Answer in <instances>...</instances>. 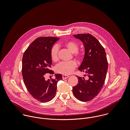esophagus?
I'll return each mask as SVG.
<instances>
[{
	"mask_svg": "<svg viewBox=\"0 0 130 130\" xmlns=\"http://www.w3.org/2000/svg\"><path fill=\"white\" fill-rule=\"evenodd\" d=\"M62 78L63 79H66L67 78H68L69 77V75H62Z\"/></svg>",
	"mask_w": 130,
	"mask_h": 130,
	"instance_id": "obj_1",
	"label": "esophagus"
}]
</instances>
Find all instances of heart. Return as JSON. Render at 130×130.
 Segmentation results:
<instances>
[{
	"label": "heart",
	"mask_w": 130,
	"mask_h": 130,
	"mask_svg": "<svg viewBox=\"0 0 130 130\" xmlns=\"http://www.w3.org/2000/svg\"><path fill=\"white\" fill-rule=\"evenodd\" d=\"M64 46L68 48L71 52L74 53L73 56L77 60H80L82 58L81 54L78 51L79 46L78 44L74 41H68L64 43ZM58 52L59 46L55 44L51 51V56L52 60L56 62L58 60ZM77 67L76 62L72 60L69 62H61L56 67V71L59 74H69L72 73Z\"/></svg>",
	"instance_id": "heart-1"
}]
</instances>
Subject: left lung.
I'll return each mask as SVG.
<instances>
[{"label":"left lung","instance_id":"obj_1","mask_svg":"<svg viewBox=\"0 0 130 130\" xmlns=\"http://www.w3.org/2000/svg\"><path fill=\"white\" fill-rule=\"evenodd\" d=\"M80 39L85 46V54L78 68L85 72L84 77L77 76L78 84L73 87L74 96L82 102L94 99L101 91L106 77L108 63L105 50L98 40L89 34L74 36Z\"/></svg>","mask_w":130,"mask_h":130}]
</instances>
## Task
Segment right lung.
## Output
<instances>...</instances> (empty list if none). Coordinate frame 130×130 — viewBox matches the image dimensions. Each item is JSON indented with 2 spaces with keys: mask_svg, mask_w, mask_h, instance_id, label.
Returning a JSON list of instances; mask_svg holds the SVG:
<instances>
[{
  "mask_svg": "<svg viewBox=\"0 0 130 130\" xmlns=\"http://www.w3.org/2000/svg\"><path fill=\"white\" fill-rule=\"evenodd\" d=\"M59 38L39 37L29 45L24 53L22 74L24 85L29 93L40 102L51 101L56 95L57 83L62 75L56 74V78L46 80L47 74H54L51 70L52 60L51 51Z\"/></svg>",
  "mask_w": 130,
  "mask_h": 130,
  "instance_id": "add662e5",
  "label": "right lung"
}]
</instances>
